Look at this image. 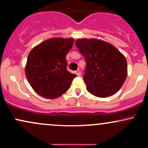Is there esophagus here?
<instances>
[{"instance_id": "esophagus-1", "label": "esophagus", "mask_w": 148, "mask_h": 148, "mask_svg": "<svg viewBox=\"0 0 148 148\" xmlns=\"http://www.w3.org/2000/svg\"><path fill=\"white\" fill-rule=\"evenodd\" d=\"M75 74H76V76H81V71H80L79 69H77V70H76V72H75Z\"/></svg>"}]
</instances>
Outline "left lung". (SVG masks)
Returning <instances> with one entry per match:
<instances>
[{
  "label": "left lung",
  "mask_w": 148,
  "mask_h": 148,
  "mask_svg": "<svg viewBox=\"0 0 148 148\" xmlns=\"http://www.w3.org/2000/svg\"><path fill=\"white\" fill-rule=\"evenodd\" d=\"M75 45L86 61L84 80L87 90L101 98L115 94L127 76L125 56L111 44L98 39H78Z\"/></svg>",
  "instance_id": "obj_1"
}]
</instances>
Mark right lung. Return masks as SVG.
<instances>
[{
	"label": "right lung",
	"instance_id": "obj_1",
	"mask_svg": "<svg viewBox=\"0 0 148 148\" xmlns=\"http://www.w3.org/2000/svg\"><path fill=\"white\" fill-rule=\"evenodd\" d=\"M74 39L53 37L30 51L25 74L30 86L39 95L56 99L70 88L76 74L66 69V56L72 48Z\"/></svg>",
	"mask_w": 148,
	"mask_h": 148
}]
</instances>
